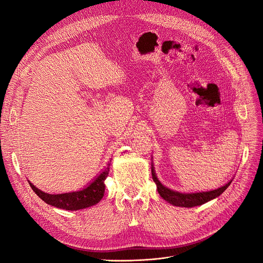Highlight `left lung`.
I'll return each mask as SVG.
<instances>
[{
  "label": "left lung",
  "instance_id": "obj_1",
  "mask_svg": "<svg viewBox=\"0 0 263 263\" xmlns=\"http://www.w3.org/2000/svg\"><path fill=\"white\" fill-rule=\"evenodd\" d=\"M151 174H153V179L157 184V189H158L160 196L174 205L184 206V208H192V206L200 205L202 203H205V202H208V201L218 197L230 185V183L232 181V180H230L225 185L220 186L216 190H213V191L199 192V193H180V192H176L166 186H164L159 181V179L157 178V175L155 173L154 165H151Z\"/></svg>",
  "mask_w": 263,
  "mask_h": 263
}]
</instances>
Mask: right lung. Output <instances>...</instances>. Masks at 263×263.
<instances>
[{"instance_id":"obj_1","label":"right lung","mask_w":263,"mask_h":263,"mask_svg":"<svg viewBox=\"0 0 263 263\" xmlns=\"http://www.w3.org/2000/svg\"><path fill=\"white\" fill-rule=\"evenodd\" d=\"M109 165L110 163L107 164L104 171L88 186L78 192L64 193V194H48V193H45L34 186L30 181L29 183L32 190L37 194V196H39L40 199H43L48 204L70 211L85 209L88 208V206L98 203L102 199L105 190L104 180L108 175Z\"/></svg>"}]
</instances>
